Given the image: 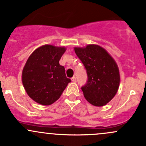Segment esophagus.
<instances>
[{
	"label": "esophagus",
	"mask_w": 146,
	"mask_h": 146,
	"mask_svg": "<svg viewBox=\"0 0 146 146\" xmlns=\"http://www.w3.org/2000/svg\"><path fill=\"white\" fill-rule=\"evenodd\" d=\"M72 81L73 82H76V77H75V76H73V77L72 78Z\"/></svg>",
	"instance_id": "esophagus-1"
}]
</instances>
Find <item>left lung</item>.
Masks as SVG:
<instances>
[{
	"label": "left lung",
	"mask_w": 146,
	"mask_h": 146,
	"mask_svg": "<svg viewBox=\"0 0 146 146\" xmlns=\"http://www.w3.org/2000/svg\"><path fill=\"white\" fill-rule=\"evenodd\" d=\"M74 51L88 76L86 83L81 88L84 97L93 106H105L113 98L119 86L116 62L104 48L97 45L75 48Z\"/></svg>",
	"instance_id": "1"
}]
</instances>
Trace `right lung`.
<instances>
[{"instance_id": "add662e5", "label": "right lung", "mask_w": 146, "mask_h": 146, "mask_svg": "<svg viewBox=\"0 0 146 146\" xmlns=\"http://www.w3.org/2000/svg\"><path fill=\"white\" fill-rule=\"evenodd\" d=\"M64 47L45 45L36 49L28 58L22 71V83L31 99L43 106L56 101L71 79L59 64Z\"/></svg>"}]
</instances>
